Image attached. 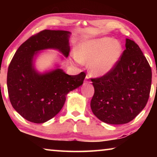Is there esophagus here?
Returning <instances> with one entry per match:
<instances>
[{
	"instance_id": "esophagus-1",
	"label": "esophagus",
	"mask_w": 157,
	"mask_h": 157,
	"mask_svg": "<svg viewBox=\"0 0 157 157\" xmlns=\"http://www.w3.org/2000/svg\"><path fill=\"white\" fill-rule=\"evenodd\" d=\"M84 82H86V83H90V79H89V75H87L86 76V78H85V80H84Z\"/></svg>"
}]
</instances>
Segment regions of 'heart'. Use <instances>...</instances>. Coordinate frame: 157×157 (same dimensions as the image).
Segmentation results:
<instances>
[{
    "label": "heart",
    "instance_id": "obj_1",
    "mask_svg": "<svg viewBox=\"0 0 157 157\" xmlns=\"http://www.w3.org/2000/svg\"><path fill=\"white\" fill-rule=\"evenodd\" d=\"M123 54L120 41L111 37L84 41L75 50V59L79 63L89 62V69L95 77H102L109 73L117 65Z\"/></svg>",
    "mask_w": 157,
    "mask_h": 157
}]
</instances>
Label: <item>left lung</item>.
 I'll use <instances>...</instances> for the list:
<instances>
[{
    "label": "left lung",
    "instance_id": "obj_1",
    "mask_svg": "<svg viewBox=\"0 0 157 157\" xmlns=\"http://www.w3.org/2000/svg\"><path fill=\"white\" fill-rule=\"evenodd\" d=\"M126 49L109 73L91 79L95 92L91 101L94 115L111 124L129 123L147 104L152 70L139 46L126 39Z\"/></svg>",
    "mask_w": 157,
    "mask_h": 157
}]
</instances>
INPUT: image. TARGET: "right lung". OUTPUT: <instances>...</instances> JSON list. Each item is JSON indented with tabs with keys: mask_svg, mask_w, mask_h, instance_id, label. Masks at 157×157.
I'll return each instance as SVG.
<instances>
[{
	"mask_svg": "<svg viewBox=\"0 0 157 157\" xmlns=\"http://www.w3.org/2000/svg\"><path fill=\"white\" fill-rule=\"evenodd\" d=\"M71 33L44 30L18 48L10 63L7 84L13 108L26 120L44 123L55 116L64 105L66 95L83 84L86 74L69 75L62 69L39 73L34 68L38 52L55 49L67 57Z\"/></svg>",
	"mask_w": 157,
	"mask_h": 157,
	"instance_id": "1",
	"label": "right lung"
}]
</instances>
